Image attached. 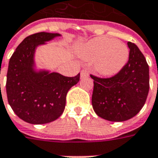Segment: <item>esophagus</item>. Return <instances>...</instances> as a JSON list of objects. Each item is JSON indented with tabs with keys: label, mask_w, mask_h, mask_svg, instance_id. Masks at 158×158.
I'll list each match as a JSON object with an SVG mask.
<instances>
[{
	"label": "esophagus",
	"mask_w": 158,
	"mask_h": 158,
	"mask_svg": "<svg viewBox=\"0 0 158 158\" xmlns=\"http://www.w3.org/2000/svg\"><path fill=\"white\" fill-rule=\"evenodd\" d=\"M88 76H89V74H88V72L86 70H82V71H81V78L87 77Z\"/></svg>",
	"instance_id": "1"
}]
</instances>
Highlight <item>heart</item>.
I'll return each instance as SVG.
<instances>
[{"instance_id": "heart-1", "label": "heart", "mask_w": 158, "mask_h": 158, "mask_svg": "<svg viewBox=\"0 0 158 158\" xmlns=\"http://www.w3.org/2000/svg\"><path fill=\"white\" fill-rule=\"evenodd\" d=\"M79 55L94 60L95 71L104 77L115 76L126 65L130 51L124 43L108 37H97L81 46Z\"/></svg>"}]
</instances>
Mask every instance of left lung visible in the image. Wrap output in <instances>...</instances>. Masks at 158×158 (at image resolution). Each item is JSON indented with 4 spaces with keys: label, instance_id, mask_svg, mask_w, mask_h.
<instances>
[{
    "label": "left lung",
    "instance_id": "obj_1",
    "mask_svg": "<svg viewBox=\"0 0 158 158\" xmlns=\"http://www.w3.org/2000/svg\"><path fill=\"white\" fill-rule=\"evenodd\" d=\"M129 60L118 74L93 79L92 104L100 118L122 122L133 118L142 109L149 92V66L137 46L127 43Z\"/></svg>",
    "mask_w": 158,
    "mask_h": 158
}]
</instances>
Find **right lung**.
<instances>
[{
    "label": "right lung",
    "instance_id": "right-lung-1",
    "mask_svg": "<svg viewBox=\"0 0 158 158\" xmlns=\"http://www.w3.org/2000/svg\"><path fill=\"white\" fill-rule=\"evenodd\" d=\"M60 33H37L25 38L11 55L6 76L8 103L17 115L33 125L52 122L61 115L68 91L80 80L37 67V47L45 44Z\"/></svg>",
    "mask_w": 158,
    "mask_h": 158
}]
</instances>
